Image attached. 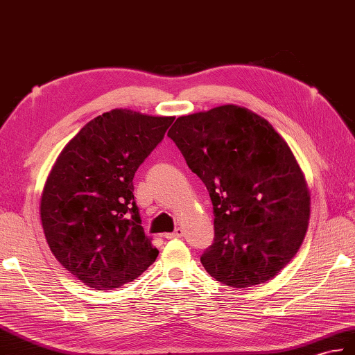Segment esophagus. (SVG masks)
<instances>
[{
  "label": "esophagus",
  "mask_w": 355,
  "mask_h": 355,
  "mask_svg": "<svg viewBox=\"0 0 355 355\" xmlns=\"http://www.w3.org/2000/svg\"><path fill=\"white\" fill-rule=\"evenodd\" d=\"M181 236H183V230H181V228H175V232L164 234V237H166V239H178Z\"/></svg>",
  "instance_id": "obj_1"
}]
</instances>
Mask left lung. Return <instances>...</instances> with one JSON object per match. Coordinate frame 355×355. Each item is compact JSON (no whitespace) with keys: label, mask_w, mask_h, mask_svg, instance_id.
Segmentation results:
<instances>
[{"label":"left lung","mask_w":355,"mask_h":355,"mask_svg":"<svg viewBox=\"0 0 355 355\" xmlns=\"http://www.w3.org/2000/svg\"><path fill=\"white\" fill-rule=\"evenodd\" d=\"M210 195L215 239L205 270L230 287L274 278L306 237L310 193L284 139L245 107L180 116L168 131Z\"/></svg>","instance_id":"obj_1"}]
</instances>
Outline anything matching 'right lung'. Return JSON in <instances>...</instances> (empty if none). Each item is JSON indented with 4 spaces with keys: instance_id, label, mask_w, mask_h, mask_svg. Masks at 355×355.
Segmentation results:
<instances>
[{
    "instance_id": "1",
    "label": "right lung",
    "mask_w": 355,
    "mask_h": 355,
    "mask_svg": "<svg viewBox=\"0 0 355 355\" xmlns=\"http://www.w3.org/2000/svg\"><path fill=\"white\" fill-rule=\"evenodd\" d=\"M174 116L114 109L94 118L63 148L40 200L49 250L81 283L110 291L157 259L135 201L137 168Z\"/></svg>"
}]
</instances>
